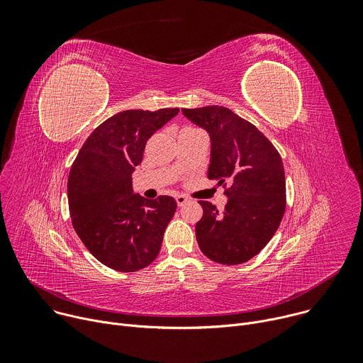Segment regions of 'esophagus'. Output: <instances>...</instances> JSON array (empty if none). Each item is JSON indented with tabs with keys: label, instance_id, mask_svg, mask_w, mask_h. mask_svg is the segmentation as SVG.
I'll use <instances>...</instances> for the list:
<instances>
[{
	"label": "esophagus",
	"instance_id": "1",
	"mask_svg": "<svg viewBox=\"0 0 363 363\" xmlns=\"http://www.w3.org/2000/svg\"><path fill=\"white\" fill-rule=\"evenodd\" d=\"M175 199H177L178 206H182V205H185V203L189 201V198H188V196H185V195H177V196H175Z\"/></svg>",
	"mask_w": 363,
	"mask_h": 363
}]
</instances>
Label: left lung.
I'll use <instances>...</instances> for the list:
<instances>
[{"label": "left lung", "instance_id": "1", "mask_svg": "<svg viewBox=\"0 0 363 363\" xmlns=\"http://www.w3.org/2000/svg\"><path fill=\"white\" fill-rule=\"evenodd\" d=\"M182 113L210 133L208 179H217L228 196L223 211L199 201L203 214L195 225L198 245L216 263H245L273 238L286 211L280 153L252 123L227 108L182 109Z\"/></svg>", "mask_w": 363, "mask_h": 363}]
</instances>
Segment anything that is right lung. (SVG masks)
I'll return each mask as SVG.
<instances>
[{
  "label": "right lung",
  "instance_id": "right-lung-1",
  "mask_svg": "<svg viewBox=\"0 0 363 363\" xmlns=\"http://www.w3.org/2000/svg\"><path fill=\"white\" fill-rule=\"evenodd\" d=\"M179 112L125 111L99 125L86 139L67 182L72 224L84 247L112 270L132 273L158 257L177 201L146 199L132 189L147 139Z\"/></svg>",
  "mask_w": 363,
  "mask_h": 363
}]
</instances>
